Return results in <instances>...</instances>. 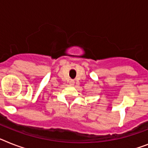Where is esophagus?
Returning <instances> with one entry per match:
<instances>
[{"label": "esophagus", "instance_id": "esophagus-1", "mask_svg": "<svg viewBox=\"0 0 148 148\" xmlns=\"http://www.w3.org/2000/svg\"><path fill=\"white\" fill-rule=\"evenodd\" d=\"M69 84H70L71 85H74V80H70V82H69Z\"/></svg>", "mask_w": 148, "mask_h": 148}]
</instances>
